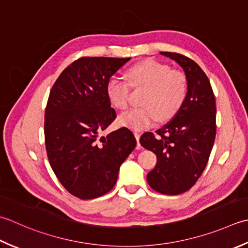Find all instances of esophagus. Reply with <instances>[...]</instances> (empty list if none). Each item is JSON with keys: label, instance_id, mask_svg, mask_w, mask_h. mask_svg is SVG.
<instances>
[{"label": "esophagus", "instance_id": "1", "mask_svg": "<svg viewBox=\"0 0 248 248\" xmlns=\"http://www.w3.org/2000/svg\"><path fill=\"white\" fill-rule=\"evenodd\" d=\"M134 135H135V137H136V140H137V146H138V148H140V143H139L140 133H139V131H134Z\"/></svg>", "mask_w": 248, "mask_h": 248}]
</instances>
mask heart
<instances>
[{
  "mask_svg": "<svg viewBox=\"0 0 248 248\" xmlns=\"http://www.w3.org/2000/svg\"><path fill=\"white\" fill-rule=\"evenodd\" d=\"M128 82L133 88L145 89L141 97L142 107L134 108L119 117V123L133 130L152 126L158 119L168 121L179 112L188 92L186 76L179 70L154 60H146L127 70ZM129 84L119 77H111L106 93L111 105L124 110L129 102Z\"/></svg>",
  "mask_w": 248,
  "mask_h": 248,
  "instance_id": "b5f03b06",
  "label": "heart"
}]
</instances>
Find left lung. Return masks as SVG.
<instances>
[{
  "label": "left lung",
  "mask_w": 248,
  "mask_h": 248,
  "mask_svg": "<svg viewBox=\"0 0 248 248\" xmlns=\"http://www.w3.org/2000/svg\"><path fill=\"white\" fill-rule=\"evenodd\" d=\"M184 70L188 92L174 118L156 134L144 133L141 145L156 154L157 161L146 175L149 185L165 195L185 193L203 172L216 135V105L209 78L193 60L160 52Z\"/></svg>",
  "instance_id": "left-lung-1"
}]
</instances>
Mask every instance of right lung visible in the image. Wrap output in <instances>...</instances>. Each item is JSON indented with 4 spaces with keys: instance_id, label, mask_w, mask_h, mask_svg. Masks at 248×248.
Here are the masks:
<instances>
[{
    "instance_id": "1",
    "label": "right lung",
    "mask_w": 248,
    "mask_h": 248,
    "mask_svg": "<svg viewBox=\"0 0 248 248\" xmlns=\"http://www.w3.org/2000/svg\"><path fill=\"white\" fill-rule=\"evenodd\" d=\"M130 58H81L65 68L50 91L45 141L50 166L65 189L97 198L117 183L136 139L126 127L100 136L117 114L106 93L108 80Z\"/></svg>"
}]
</instances>
